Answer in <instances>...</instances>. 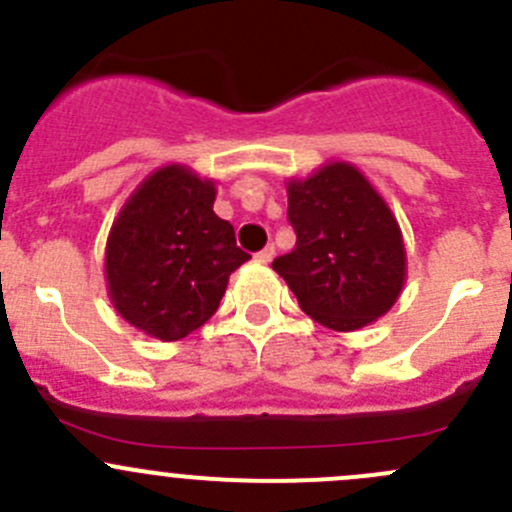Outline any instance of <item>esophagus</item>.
I'll use <instances>...</instances> for the list:
<instances>
[{"label":"esophagus","instance_id":"esophagus-1","mask_svg":"<svg viewBox=\"0 0 512 512\" xmlns=\"http://www.w3.org/2000/svg\"><path fill=\"white\" fill-rule=\"evenodd\" d=\"M257 262H262V265H267V262H272V257H275V247L272 245H267L265 250H260L257 252Z\"/></svg>","mask_w":512,"mask_h":512}]
</instances>
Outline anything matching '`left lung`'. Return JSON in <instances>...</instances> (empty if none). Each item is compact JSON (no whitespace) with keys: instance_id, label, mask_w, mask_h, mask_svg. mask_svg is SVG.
Masks as SVG:
<instances>
[{"instance_id":"left-lung-1","label":"left lung","mask_w":512,"mask_h":512,"mask_svg":"<svg viewBox=\"0 0 512 512\" xmlns=\"http://www.w3.org/2000/svg\"><path fill=\"white\" fill-rule=\"evenodd\" d=\"M285 185L297 242L272 270L320 325L335 332L372 325L390 312L408 280L395 212L355 165L342 160Z\"/></svg>"}]
</instances>
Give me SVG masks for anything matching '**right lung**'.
I'll return each mask as SVG.
<instances>
[{"label":"right lung","instance_id":"1","mask_svg":"<svg viewBox=\"0 0 512 512\" xmlns=\"http://www.w3.org/2000/svg\"><path fill=\"white\" fill-rule=\"evenodd\" d=\"M217 182L192 167H157L127 197L104 247V282L122 320L175 342L220 307L230 275L250 260L212 210Z\"/></svg>","mask_w":512,"mask_h":512}]
</instances>
